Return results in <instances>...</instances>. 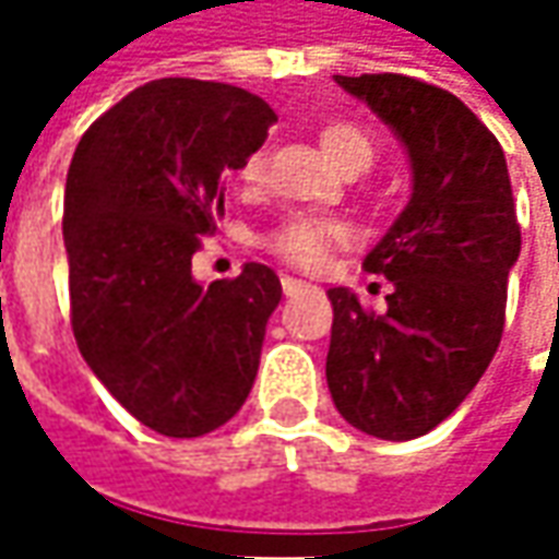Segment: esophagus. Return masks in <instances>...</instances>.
<instances>
[{
	"label": "esophagus",
	"instance_id": "obj_1",
	"mask_svg": "<svg viewBox=\"0 0 559 559\" xmlns=\"http://www.w3.org/2000/svg\"><path fill=\"white\" fill-rule=\"evenodd\" d=\"M311 283H305V280H295V276H283V292H286V298H295V295H301V292H311Z\"/></svg>",
	"mask_w": 559,
	"mask_h": 559
}]
</instances>
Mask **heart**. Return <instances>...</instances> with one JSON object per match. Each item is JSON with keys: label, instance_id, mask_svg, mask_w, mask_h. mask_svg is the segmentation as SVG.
Returning <instances> with one entry per match:
<instances>
[{"label": "heart", "instance_id": "b5f03b06", "mask_svg": "<svg viewBox=\"0 0 559 559\" xmlns=\"http://www.w3.org/2000/svg\"><path fill=\"white\" fill-rule=\"evenodd\" d=\"M317 142H320L323 155L345 174H360L376 158L373 136L352 120H333V123L320 127ZM261 170H264V158L254 152L239 167V180L246 186H254L261 180ZM345 242H348V226L342 221H333V217H313V214L286 217L283 224H276L270 233H264L267 251L305 270L323 267L330 261L333 248L345 246Z\"/></svg>", "mask_w": 559, "mask_h": 559}]
</instances>
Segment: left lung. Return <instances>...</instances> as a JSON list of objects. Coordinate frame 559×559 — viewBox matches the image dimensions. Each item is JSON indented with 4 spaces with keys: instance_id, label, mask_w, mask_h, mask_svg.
I'll return each instance as SVG.
<instances>
[{
    "instance_id": "8db88e82",
    "label": "left lung",
    "mask_w": 559,
    "mask_h": 559,
    "mask_svg": "<svg viewBox=\"0 0 559 559\" xmlns=\"http://www.w3.org/2000/svg\"><path fill=\"white\" fill-rule=\"evenodd\" d=\"M404 142L414 192L364 267L392 283L385 313L330 289L326 382L338 414L385 441L436 429L501 345L520 224L504 148L461 98L404 74H335Z\"/></svg>"
}]
</instances>
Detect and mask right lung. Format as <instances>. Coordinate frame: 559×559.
I'll return each mask as SVG.
<instances>
[{"instance_id": "right-lung-1", "label": "right lung", "mask_w": 559, "mask_h": 559, "mask_svg": "<svg viewBox=\"0 0 559 559\" xmlns=\"http://www.w3.org/2000/svg\"><path fill=\"white\" fill-rule=\"evenodd\" d=\"M276 120L248 90L164 76L83 133L64 186L76 348L98 382L170 439L214 432L254 385L283 286L267 264L207 289L199 236L224 217V183Z\"/></svg>"}]
</instances>
